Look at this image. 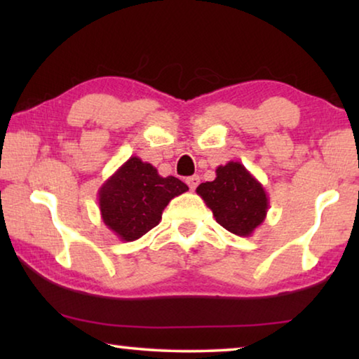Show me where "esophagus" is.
<instances>
[{
	"label": "esophagus",
	"mask_w": 359,
	"mask_h": 359,
	"mask_svg": "<svg viewBox=\"0 0 359 359\" xmlns=\"http://www.w3.org/2000/svg\"><path fill=\"white\" fill-rule=\"evenodd\" d=\"M187 184H188V187H190L191 191L196 190V187L199 185V177L198 175H191V177L187 179Z\"/></svg>",
	"instance_id": "esophagus-1"
}]
</instances>
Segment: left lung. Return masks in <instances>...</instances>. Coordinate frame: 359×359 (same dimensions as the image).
Returning <instances> with one entry per match:
<instances>
[{"instance_id":"obj_1","label":"left lung","mask_w":359,"mask_h":359,"mask_svg":"<svg viewBox=\"0 0 359 359\" xmlns=\"http://www.w3.org/2000/svg\"><path fill=\"white\" fill-rule=\"evenodd\" d=\"M217 177L196 188L218 224L241 238L253 234L264 222L269 198L261 182L239 161L217 168Z\"/></svg>"}]
</instances>
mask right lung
I'll list each match as a JSON object with an SVG mask.
<instances>
[{
    "label": "right lung",
    "mask_w": 359,
    "mask_h": 359,
    "mask_svg": "<svg viewBox=\"0 0 359 359\" xmlns=\"http://www.w3.org/2000/svg\"><path fill=\"white\" fill-rule=\"evenodd\" d=\"M187 190L177 177H161L150 163L131 156L100 188L101 218L120 241L133 242L155 228L171 199Z\"/></svg>",
    "instance_id": "right-lung-1"
}]
</instances>
